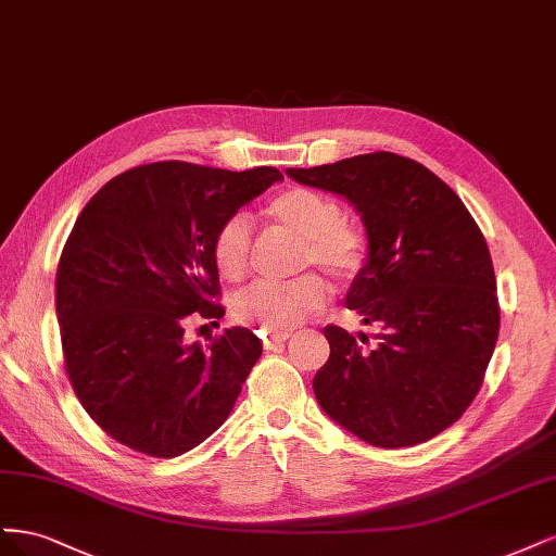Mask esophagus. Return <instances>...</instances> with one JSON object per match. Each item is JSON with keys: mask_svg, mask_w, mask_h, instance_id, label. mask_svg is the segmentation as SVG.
Wrapping results in <instances>:
<instances>
[{"mask_svg": "<svg viewBox=\"0 0 556 556\" xmlns=\"http://www.w3.org/2000/svg\"><path fill=\"white\" fill-rule=\"evenodd\" d=\"M289 339H291L289 332H267V334H263V346L265 349H275V346H279L283 342H289Z\"/></svg>", "mask_w": 556, "mask_h": 556, "instance_id": "obj_1", "label": "esophagus"}]
</instances>
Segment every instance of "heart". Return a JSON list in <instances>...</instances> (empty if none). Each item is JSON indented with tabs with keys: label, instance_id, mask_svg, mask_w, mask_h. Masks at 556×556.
I'll list each match as a JSON object with an SVG mask.
<instances>
[{
	"label": "heart",
	"instance_id": "b5f03b06",
	"mask_svg": "<svg viewBox=\"0 0 556 556\" xmlns=\"http://www.w3.org/2000/svg\"><path fill=\"white\" fill-rule=\"evenodd\" d=\"M267 219L300 240L298 267H320L332 279H351L365 261L361 232L344 224V210L330 195L293 187L265 207ZM212 256L226 279L244 277L252 256V230L242 214L228 217L212 240ZM326 286L314 275L291 281H256L232 300V316L263 332H289L318 309Z\"/></svg>",
	"mask_w": 556,
	"mask_h": 556
}]
</instances>
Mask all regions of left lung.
Returning <instances> with one entry per match:
<instances>
[{
  "label": "left lung",
  "instance_id": "obj_1",
  "mask_svg": "<svg viewBox=\"0 0 556 556\" xmlns=\"http://www.w3.org/2000/svg\"><path fill=\"white\" fill-rule=\"evenodd\" d=\"M291 180L346 199L365 224L367 256L346 307L376 326H328V363L314 376L320 408L379 447L441 434L473 402L498 337L496 279L485 238L459 195L414 159L357 154Z\"/></svg>",
  "mask_w": 556,
  "mask_h": 556
}]
</instances>
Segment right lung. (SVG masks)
Masks as SVG:
<instances>
[{
  "label": "right lung",
  "mask_w": 556,
  "mask_h": 556,
  "mask_svg": "<svg viewBox=\"0 0 556 556\" xmlns=\"http://www.w3.org/2000/svg\"><path fill=\"white\" fill-rule=\"evenodd\" d=\"M273 166L232 173L159 161L122 173L89 201L64 244L55 307L68 381L92 420L152 457L217 432L263 353L247 328L203 349L187 316L222 318L212 240L267 187Z\"/></svg>",
  "instance_id": "1"
}]
</instances>
